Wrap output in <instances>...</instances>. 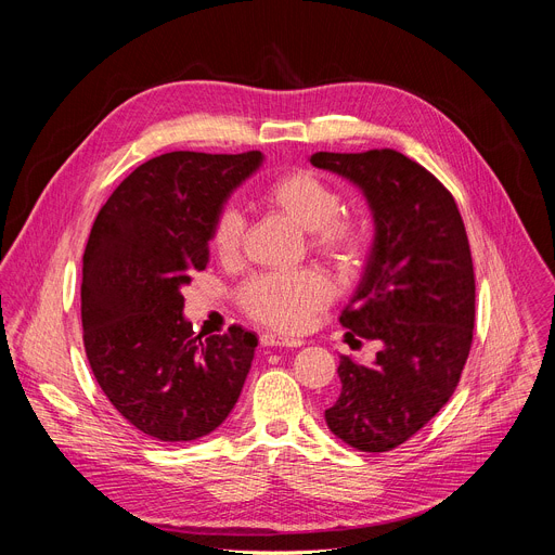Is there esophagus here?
I'll list each match as a JSON object with an SVG mask.
<instances>
[{"instance_id": "obj_1", "label": "esophagus", "mask_w": 555, "mask_h": 555, "mask_svg": "<svg viewBox=\"0 0 555 555\" xmlns=\"http://www.w3.org/2000/svg\"><path fill=\"white\" fill-rule=\"evenodd\" d=\"M262 346H274V348H299L304 341L299 337H287V335H276V333H266L260 335Z\"/></svg>"}]
</instances>
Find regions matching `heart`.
I'll list each match as a JSON object with an SVG mask.
<instances>
[{
  "label": "heart",
  "mask_w": 555,
  "mask_h": 555,
  "mask_svg": "<svg viewBox=\"0 0 555 555\" xmlns=\"http://www.w3.org/2000/svg\"><path fill=\"white\" fill-rule=\"evenodd\" d=\"M266 207L299 229L308 231L312 251L333 260L339 268H351L364 245V227L341 214V195L312 170H289L274 178L260 191ZM245 218L238 209L224 207L211 224V247L220 260L231 262L241 256ZM335 295L333 281L314 270L270 272L247 279L241 287V306L256 322L283 333H297L308 326L312 314Z\"/></svg>",
  "instance_id": "1"
}]
</instances>
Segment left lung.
Masks as SVG:
<instances>
[{
  "label": "left lung",
  "instance_id": "8db88e82",
  "mask_svg": "<svg viewBox=\"0 0 555 555\" xmlns=\"http://www.w3.org/2000/svg\"><path fill=\"white\" fill-rule=\"evenodd\" d=\"M310 164L356 184L371 209L373 243L339 324L383 346L371 364L339 358L326 425L360 452H389L441 412L468 360V236L452 193L402 153H314Z\"/></svg>",
  "mask_w": 555,
  "mask_h": 555
}]
</instances>
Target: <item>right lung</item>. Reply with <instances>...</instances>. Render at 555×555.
I'll return each mask as SVG.
<instances>
[{"label":"right lung","instance_id":"add662e5","mask_svg":"<svg viewBox=\"0 0 555 555\" xmlns=\"http://www.w3.org/2000/svg\"><path fill=\"white\" fill-rule=\"evenodd\" d=\"M266 155L166 153L134 168L99 211L82 256V341L107 400L157 441H195L238 402L258 339H202L182 289L209 262L211 224Z\"/></svg>","mask_w":555,"mask_h":555}]
</instances>
